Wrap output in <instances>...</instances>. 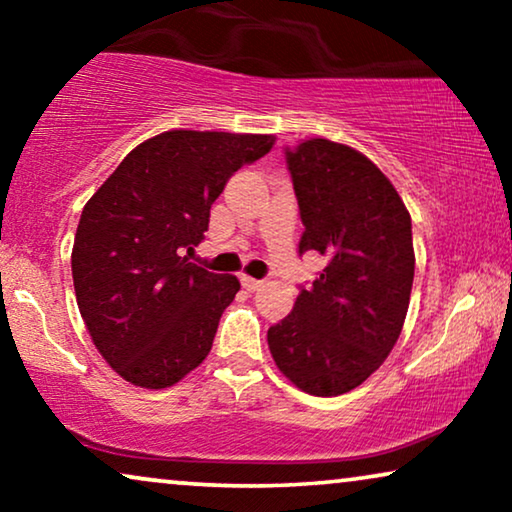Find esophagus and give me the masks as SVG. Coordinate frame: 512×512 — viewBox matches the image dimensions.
<instances>
[{"instance_id": "esophagus-1", "label": "esophagus", "mask_w": 512, "mask_h": 512, "mask_svg": "<svg viewBox=\"0 0 512 512\" xmlns=\"http://www.w3.org/2000/svg\"><path fill=\"white\" fill-rule=\"evenodd\" d=\"M242 286H244V289H247V291H256V289H261L263 282H261V279H254V277L242 275Z\"/></svg>"}]
</instances>
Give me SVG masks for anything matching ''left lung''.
Segmentation results:
<instances>
[{"mask_svg": "<svg viewBox=\"0 0 512 512\" xmlns=\"http://www.w3.org/2000/svg\"><path fill=\"white\" fill-rule=\"evenodd\" d=\"M305 233L326 258L293 312L268 328L277 368L312 396L347 394L382 366L403 331L415 277L410 212L373 160L312 137L286 151Z\"/></svg>", "mask_w": 512, "mask_h": 512, "instance_id": "1", "label": "left lung"}]
</instances>
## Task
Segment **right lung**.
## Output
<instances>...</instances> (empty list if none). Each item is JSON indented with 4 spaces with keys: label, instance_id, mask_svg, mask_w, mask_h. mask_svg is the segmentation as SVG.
<instances>
[{
    "label": "right lung",
    "instance_id": "obj_1",
    "mask_svg": "<svg viewBox=\"0 0 512 512\" xmlns=\"http://www.w3.org/2000/svg\"><path fill=\"white\" fill-rule=\"evenodd\" d=\"M275 135L170 130L135 146L86 202L72 249L76 305L97 352L142 389L198 368L240 291L188 261L230 174Z\"/></svg>",
    "mask_w": 512,
    "mask_h": 512
}]
</instances>
